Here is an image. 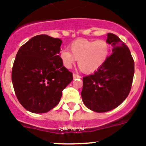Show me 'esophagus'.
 <instances>
[{
	"mask_svg": "<svg viewBox=\"0 0 146 146\" xmlns=\"http://www.w3.org/2000/svg\"><path fill=\"white\" fill-rule=\"evenodd\" d=\"M73 78L74 79H77V78H81V76L78 75L77 74H73Z\"/></svg>",
	"mask_w": 146,
	"mask_h": 146,
	"instance_id": "34e87169",
	"label": "esophagus"
}]
</instances>
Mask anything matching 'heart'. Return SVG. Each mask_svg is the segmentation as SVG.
I'll use <instances>...</instances> for the list:
<instances>
[{"mask_svg":"<svg viewBox=\"0 0 146 146\" xmlns=\"http://www.w3.org/2000/svg\"><path fill=\"white\" fill-rule=\"evenodd\" d=\"M69 50L60 51V58L66 69H70L77 61L85 73H94L107 61L110 54V45L106 40L77 38L69 45Z\"/></svg>","mask_w":146,"mask_h":146,"instance_id":"heart-1","label":"heart"}]
</instances>
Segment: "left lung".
<instances>
[{"instance_id": "left-lung-1", "label": "left lung", "mask_w": 146, "mask_h": 146, "mask_svg": "<svg viewBox=\"0 0 146 146\" xmlns=\"http://www.w3.org/2000/svg\"><path fill=\"white\" fill-rule=\"evenodd\" d=\"M107 41L113 46V54L100 69L82 79V102L96 113L110 111L124 101L135 73L133 58L126 44L111 33Z\"/></svg>"}]
</instances>
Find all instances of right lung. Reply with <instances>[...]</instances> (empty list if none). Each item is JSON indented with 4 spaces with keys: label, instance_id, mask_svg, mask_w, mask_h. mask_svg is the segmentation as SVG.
Returning a JSON list of instances; mask_svg holds the SVG:
<instances>
[{
    "label": "right lung",
    "instance_id": "add662e5",
    "mask_svg": "<svg viewBox=\"0 0 146 146\" xmlns=\"http://www.w3.org/2000/svg\"><path fill=\"white\" fill-rule=\"evenodd\" d=\"M60 38L33 37L19 49L11 72L17 98L33 113L50 111L59 103L62 91L73 80L60 58Z\"/></svg>",
    "mask_w": 146,
    "mask_h": 146
}]
</instances>
